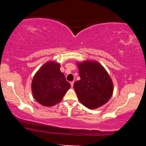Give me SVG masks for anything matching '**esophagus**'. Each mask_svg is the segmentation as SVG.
I'll return each instance as SVG.
<instances>
[{
  "mask_svg": "<svg viewBox=\"0 0 146 146\" xmlns=\"http://www.w3.org/2000/svg\"><path fill=\"white\" fill-rule=\"evenodd\" d=\"M70 84H71V87H73V84H74V82H70Z\"/></svg>",
  "mask_w": 146,
  "mask_h": 146,
  "instance_id": "1",
  "label": "esophagus"
}]
</instances>
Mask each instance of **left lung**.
Returning <instances> with one entry per match:
<instances>
[{
	"instance_id": "1",
	"label": "left lung",
	"mask_w": 146,
	"mask_h": 146,
	"mask_svg": "<svg viewBox=\"0 0 146 146\" xmlns=\"http://www.w3.org/2000/svg\"><path fill=\"white\" fill-rule=\"evenodd\" d=\"M80 80L74 83L80 102L89 109H95L108 102L113 93L110 75L98 62L86 60L78 63Z\"/></svg>"
}]
</instances>
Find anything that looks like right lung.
<instances>
[{"label":"right lung","instance_id":"obj_1","mask_svg":"<svg viewBox=\"0 0 146 146\" xmlns=\"http://www.w3.org/2000/svg\"><path fill=\"white\" fill-rule=\"evenodd\" d=\"M60 64L49 61L36 72L31 82L35 100L44 106H53L62 100L71 84L60 71Z\"/></svg>","mask_w":146,"mask_h":146}]
</instances>
